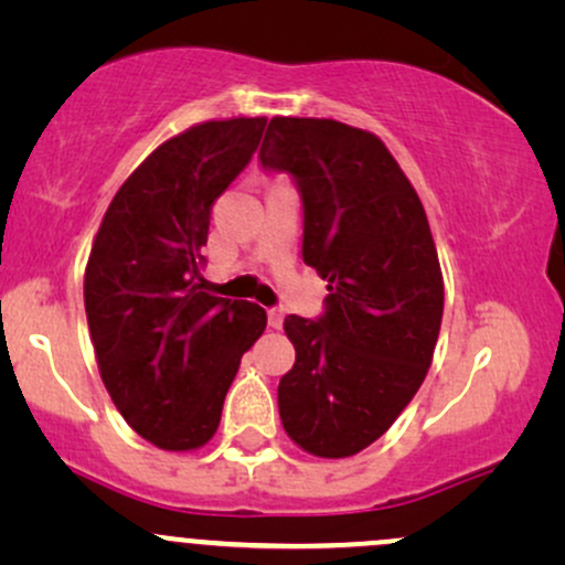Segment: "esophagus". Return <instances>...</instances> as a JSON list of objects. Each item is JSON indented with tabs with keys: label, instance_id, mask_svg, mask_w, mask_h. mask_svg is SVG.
I'll use <instances>...</instances> for the list:
<instances>
[{
	"label": "esophagus",
	"instance_id": "esophagus-1",
	"mask_svg": "<svg viewBox=\"0 0 565 565\" xmlns=\"http://www.w3.org/2000/svg\"><path fill=\"white\" fill-rule=\"evenodd\" d=\"M268 323H270V329H281L284 310L281 308H268Z\"/></svg>",
	"mask_w": 565,
	"mask_h": 565
}]
</instances>
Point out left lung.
I'll return each instance as SVG.
<instances>
[{
	"label": "left lung",
	"mask_w": 565,
	"mask_h": 565,
	"mask_svg": "<svg viewBox=\"0 0 565 565\" xmlns=\"http://www.w3.org/2000/svg\"><path fill=\"white\" fill-rule=\"evenodd\" d=\"M265 170L302 196V260L327 310L287 316L295 366L278 382L287 436L313 457H353L423 385L444 319V276L425 206L377 135L334 119L274 116Z\"/></svg>",
	"instance_id": "obj_1"
}]
</instances>
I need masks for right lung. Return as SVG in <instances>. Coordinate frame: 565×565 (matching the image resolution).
<instances>
[{
  "mask_svg": "<svg viewBox=\"0 0 565 565\" xmlns=\"http://www.w3.org/2000/svg\"><path fill=\"white\" fill-rule=\"evenodd\" d=\"M265 116L201 121L161 142L116 191L84 270V310L114 406L164 451L201 449L220 425L260 305L215 297L201 246L220 193L249 164Z\"/></svg>",
  "mask_w": 565,
  "mask_h": 565,
  "instance_id": "obj_1",
  "label": "right lung"
}]
</instances>
